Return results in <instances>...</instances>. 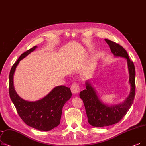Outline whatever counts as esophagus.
I'll return each mask as SVG.
<instances>
[{
    "label": "esophagus",
    "instance_id": "obj_1",
    "mask_svg": "<svg viewBox=\"0 0 146 146\" xmlns=\"http://www.w3.org/2000/svg\"><path fill=\"white\" fill-rule=\"evenodd\" d=\"M80 86L78 83H73L71 86V91L73 94H76L80 92Z\"/></svg>",
    "mask_w": 146,
    "mask_h": 146
}]
</instances>
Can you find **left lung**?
Returning <instances> with one entry per match:
<instances>
[{
  "label": "left lung",
  "mask_w": 146,
  "mask_h": 146,
  "mask_svg": "<svg viewBox=\"0 0 146 146\" xmlns=\"http://www.w3.org/2000/svg\"><path fill=\"white\" fill-rule=\"evenodd\" d=\"M105 41L109 45L114 55L125 58L127 60L131 91L123 103L109 106L101 102L90 82L86 81V90L81 91L79 96L84 103L89 123L96 127L110 126L120 122L131 107L135 92V69L134 62L130 60L127 52L122 46L109 39H106Z\"/></svg>",
  "instance_id": "left-lung-1"
}]
</instances>
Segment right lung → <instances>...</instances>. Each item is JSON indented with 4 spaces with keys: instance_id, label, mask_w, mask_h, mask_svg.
<instances>
[{
    "instance_id": "add662e5",
    "label": "right lung",
    "mask_w": 146,
    "mask_h": 146,
    "mask_svg": "<svg viewBox=\"0 0 146 146\" xmlns=\"http://www.w3.org/2000/svg\"><path fill=\"white\" fill-rule=\"evenodd\" d=\"M37 48L35 46L23 53L12 66L9 73V93L23 122L37 130L47 131L60 123L62 109L66 101L72 97L70 88L64 85L54 88L46 97L36 101L24 100L18 96L14 86V74L20 61Z\"/></svg>"
}]
</instances>
